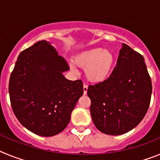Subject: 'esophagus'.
<instances>
[{"label": "esophagus", "instance_id": "1", "mask_svg": "<svg viewBox=\"0 0 160 160\" xmlns=\"http://www.w3.org/2000/svg\"><path fill=\"white\" fill-rule=\"evenodd\" d=\"M87 89H88V87H87V85H83V93H84V94H87Z\"/></svg>", "mask_w": 160, "mask_h": 160}]
</instances>
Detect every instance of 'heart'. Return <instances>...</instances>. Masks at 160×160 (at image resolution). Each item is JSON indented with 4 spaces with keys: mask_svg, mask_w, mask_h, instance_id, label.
Listing matches in <instances>:
<instances>
[{
    "mask_svg": "<svg viewBox=\"0 0 160 160\" xmlns=\"http://www.w3.org/2000/svg\"><path fill=\"white\" fill-rule=\"evenodd\" d=\"M75 63L85 69L88 81L100 83L106 81L112 73L115 56L103 48H93L79 53L75 58Z\"/></svg>",
    "mask_w": 160,
    "mask_h": 160,
    "instance_id": "heart-1",
    "label": "heart"
}]
</instances>
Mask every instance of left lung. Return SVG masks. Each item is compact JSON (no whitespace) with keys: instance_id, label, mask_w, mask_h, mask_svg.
<instances>
[{"instance_id":"8db88e82","label":"left lung","mask_w":160,"mask_h":160,"mask_svg":"<svg viewBox=\"0 0 160 160\" xmlns=\"http://www.w3.org/2000/svg\"><path fill=\"white\" fill-rule=\"evenodd\" d=\"M152 92V80L143 57L122 44L110 77L87 89L93 122L107 135L128 132L145 116Z\"/></svg>"}]
</instances>
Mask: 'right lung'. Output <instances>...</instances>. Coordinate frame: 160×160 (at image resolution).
<instances>
[{
    "instance_id": "right-lung-1",
    "label": "right lung",
    "mask_w": 160,
    "mask_h": 160,
    "mask_svg": "<svg viewBox=\"0 0 160 160\" xmlns=\"http://www.w3.org/2000/svg\"><path fill=\"white\" fill-rule=\"evenodd\" d=\"M70 70L50 42L40 41L20 53L9 78L8 93L21 124L38 135L59 134L83 94L81 80L63 76Z\"/></svg>"
}]
</instances>
